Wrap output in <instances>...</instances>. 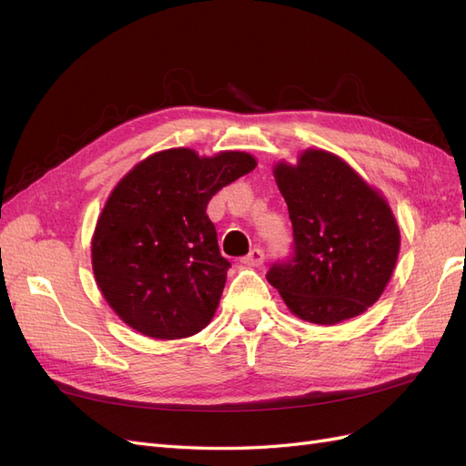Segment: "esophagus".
<instances>
[{
    "label": "esophagus",
    "mask_w": 466,
    "mask_h": 466,
    "mask_svg": "<svg viewBox=\"0 0 466 466\" xmlns=\"http://www.w3.org/2000/svg\"><path fill=\"white\" fill-rule=\"evenodd\" d=\"M264 262V252L260 248H252L247 257L241 258V264L247 266H260Z\"/></svg>",
    "instance_id": "1"
}]
</instances>
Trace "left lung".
<instances>
[{"label": "left lung", "instance_id": "left-lung-1", "mask_svg": "<svg viewBox=\"0 0 466 466\" xmlns=\"http://www.w3.org/2000/svg\"><path fill=\"white\" fill-rule=\"evenodd\" d=\"M274 177L293 228L291 252L266 279L293 315L336 324L361 315L383 293L397 264L400 231L389 204L340 157L305 151Z\"/></svg>", "mask_w": 466, "mask_h": 466}]
</instances>
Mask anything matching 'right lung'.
<instances>
[{"instance_id":"right-lung-1","label":"right lung","mask_w":466,"mask_h":466,"mask_svg":"<svg viewBox=\"0 0 466 466\" xmlns=\"http://www.w3.org/2000/svg\"><path fill=\"white\" fill-rule=\"evenodd\" d=\"M257 167L252 155L198 157L177 147L136 165L96 221L93 272L116 315L151 338L200 332L214 317L231 262L221 257L211 196Z\"/></svg>"}]
</instances>
